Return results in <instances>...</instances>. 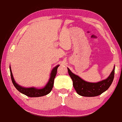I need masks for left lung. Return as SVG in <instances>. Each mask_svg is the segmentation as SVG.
<instances>
[{"mask_svg": "<svg viewBox=\"0 0 122 122\" xmlns=\"http://www.w3.org/2000/svg\"><path fill=\"white\" fill-rule=\"evenodd\" d=\"M67 69L68 74L72 80L73 86L76 92L79 95L86 97H97L108 90L112 84L115 74L114 67L112 72L106 79L97 83H91L83 80L78 75L71 72L68 68H67Z\"/></svg>", "mask_w": 122, "mask_h": 122, "instance_id": "left-lung-1", "label": "left lung"}]
</instances>
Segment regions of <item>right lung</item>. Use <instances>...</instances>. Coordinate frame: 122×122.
I'll return each instance as SVG.
<instances>
[{
    "label": "right lung",
    "instance_id": "obj_1",
    "mask_svg": "<svg viewBox=\"0 0 122 122\" xmlns=\"http://www.w3.org/2000/svg\"><path fill=\"white\" fill-rule=\"evenodd\" d=\"M59 65L56 66L54 67L53 68L52 71H51V74H50V77L48 81V83H47L46 85L44 86L43 88H41V89H38V88H35V87H30V88H25V87H23L19 85L15 82V80H14V77H13V75L12 71H11V67L10 66V74H11V80H12V83L14 86L16 88L17 90L19 91L20 92L22 93V94H24L27 97H42V96L46 95L48 94L51 92V90L52 89L53 86H54V79H55L56 75L57 72V69H58V67Z\"/></svg>",
    "mask_w": 122,
    "mask_h": 122
}]
</instances>
